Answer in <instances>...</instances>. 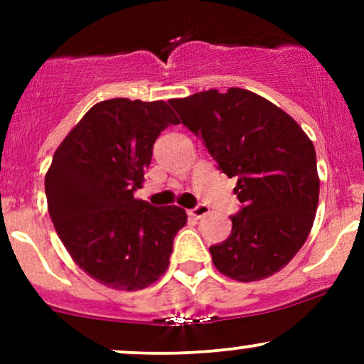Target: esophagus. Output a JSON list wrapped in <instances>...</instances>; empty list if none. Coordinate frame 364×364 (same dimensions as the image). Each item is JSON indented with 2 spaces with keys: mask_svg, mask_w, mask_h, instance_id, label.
<instances>
[{
  "mask_svg": "<svg viewBox=\"0 0 364 364\" xmlns=\"http://www.w3.org/2000/svg\"><path fill=\"white\" fill-rule=\"evenodd\" d=\"M208 207H205V205H198V207H195V208H190V210H188V215L191 217V219H202L203 215H207L208 214Z\"/></svg>",
  "mask_w": 364,
  "mask_h": 364,
  "instance_id": "34e87169",
  "label": "esophagus"
}]
</instances>
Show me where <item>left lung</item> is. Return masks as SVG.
Returning a JSON list of instances; mask_svg holds the SVG:
<instances>
[{"label": "left lung", "instance_id": "left-lung-1", "mask_svg": "<svg viewBox=\"0 0 364 364\" xmlns=\"http://www.w3.org/2000/svg\"><path fill=\"white\" fill-rule=\"evenodd\" d=\"M169 104L219 169L237 178L241 210L228 240L210 246L215 269L240 282L279 272L301 250L318 207L313 141L281 107L237 87Z\"/></svg>", "mask_w": 364, "mask_h": 364}]
</instances>
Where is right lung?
<instances>
[{
    "mask_svg": "<svg viewBox=\"0 0 364 364\" xmlns=\"http://www.w3.org/2000/svg\"><path fill=\"white\" fill-rule=\"evenodd\" d=\"M168 102L109 99L92 106L54 152L46 173L51 220L66 252L104 286L139 291L168 270L178 205L133 198L162 129L178 124Z\"/></svg>",
    "mask_w": 364,
    "mask_h": 364,
    "instance_id": "right-lung-1",
    "label": "right lung"
}]
</instances>
